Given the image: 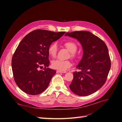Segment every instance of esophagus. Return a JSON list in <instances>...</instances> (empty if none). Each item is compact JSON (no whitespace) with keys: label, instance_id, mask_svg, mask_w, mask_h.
Returning a JSON list of instances; mask_svg holds the SVG:
<instances>
[{"label":"esophagus","instance_id":"1","mask_svg":"<svg viewBox=\"0 0 122 122\" xmlns=\"http://www.w3.org/2000/svg\"><path fill=\"white\" fill-rule=\"evenodd\" d=\"M67 72L66 71H59V70H57V73H66Z\"/></svg>","mask_w":122,"mask_h":122}]
</instances>
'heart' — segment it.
<instances>
[{
  "instance_id": "heart-1",
  "label": "heart",
  "mask_w": 122,
  "mask_h": 122,
  "mask_svg": "<svg viewBox=\"0 0 122 122\" xmlns=\"http://www.w3.org/2000/svg\"><path fill=\"white\" fill-rule=\"evenodd\" d=\"M65 47L70 52V56L73 58H75V52L77 49V46L74 42L72 41L66 42L64 43ZM49 54L52 57L56 56L57 46V44L54 43H52L48 48ZM72 65L71 62L69 60L62 61L60 60H55L52 62V67L53 68L56 69L59 71H64L69 69Z\"/></svg>"
}]
</instances>
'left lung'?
<instances>
[{
	"instance_id": "1",
	"label": "left lung",
	"mask_w": 122,
	"mask_h": 122,
	"mask_svg": "<svg viewBox=\"0 0 122 122\" xmlns=\"http://www.w3.org/2000/svg\"><path fill=\"white\" fill-rule=\"evenodd\" d=\"M65 36L78 40L83 52L77 67L81 71L74 72L70 90L80 96L95 93L105 83L111 67L107 47L104 41L89 31L67 32Z\"/></svg>"
}]
</instances>
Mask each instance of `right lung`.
I'll return each instance as SVG.
<instances>
[{
	"mask_svg": "<svg viewBox=\"0 0 122 122\" xmlns=\"http://www.w3.org/2000/svg\"><path fill=\"white\" fill-rule=\"evenodd\" d=\"M65 34L37 29L21 40L13 56L12 67L15 81L25 93L38 95L48 86L56 71L47 68L50 63L48 50Z\"/></svg>",
	"mask_w": 122,
	"mask_h": 122,
	"instance_id": "obj_1",
	"label": "right lung"
}]
</instances>
